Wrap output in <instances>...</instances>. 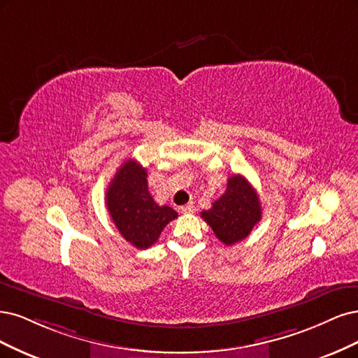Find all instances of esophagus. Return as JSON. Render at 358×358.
Wrapping results in <instances>:
<instances>
[{
	"label": "esophagus",
	"instance_id": "obj_1",
	"mask_svg": "<svg viewBox=\"0 0 358 358\" xmlns=\"http://www.w3.org/2000/svg\"><path fill=\"white\" fill-rule=\"evenodd\" d=\"M193 210H194L193 202H189V203H186V205L180 206V211H181L182 214H189V213H193Z\"/></svg>",
	"mask_w": 358,
	"mask_h": 358
}]
</instances>
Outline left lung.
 I'll return each mask as SVG.
<instances>
[{
	"instance_id": "obj_1",
	"label": "left lung",
	"mask_w": 358,
	"mask_h": 358,
	"mask_svg": "<svg viewBox=\"0 0 358 358\" xmlns=\"http://www.w3.org/2000/svg\"><path fill=\"white\" fill-rule=\"evenodd\" d=\"M201 217L224 245L245 239L262 218L259 194L245 177L235 174L227 180L226 192Z\"/></svg>"
}]
</instances>
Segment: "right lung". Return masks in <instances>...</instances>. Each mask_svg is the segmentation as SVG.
Returning <instances> with one entry per match:
<instances>
[{"instance_id": "add662e5", "label": "right lung", "mask_w": 358, "mask_h": 358, "mask_svg": "<svg viewBox=\"0 0 358 358\" xmlns=\"http://www.w3.org/2000/svg\"><path fill=\"white\" fill-rule=\"evenodd\" d=\"M106 199L120 235L140 250L152 247L165 226L178 217L171 206L155 202L148 192L147 171L134 159L124 160L117 169Z\"/></svg>"}]
</instances>
